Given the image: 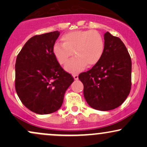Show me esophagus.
<instances>
[{
  "label": "esophagus",
  "instance_id": "1",
  "mask_svg": "<svg viewBox=\"0 0 147 147\" xmlns=\"http://www.w3.org/2000/svg\"><path fill=\"white\" fill-rule=\"evenodd\" d=\"M73 77H74V79H75V80H77V79H78V75H73Z\"/></svg>",
  "mask_w": 147,
  "mask_h": 147
}]
</instances>
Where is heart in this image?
<instances>
[{
    "mask_svg": "<svg viewBox=\"0 0 147 147\" xmlns=\"http://www.w3.org/2000/svg\"><path fill=\"white\" fill-rule=\"evenodd\" d=\"M62 43L57 42L52 52L57 61L66 63L70 57L76 55L65 65L68 72L75 73L99 62L104 54L105 44L102 34L95 30H75L61 36Z\"/></svg>",
    "mask_w": 147,
    "mask_h": 147,
    "instance_id": "heart-1",
    "label": "heart"
}]
</instances>
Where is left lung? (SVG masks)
I'll return each mask as SVG.
<instances>
[{
  "mask_svg": "<svg viewBox=\"0 0 147 147\" xmlns=\"http://www.w3.org/2000/svg\"><path fill=\"white\" fill-rule=\"evenodd\" d=\"M102 58L88 71L79 75L84 84V95L88 105L99 111L119 107L131 88V59L119 38L104 34Z\"/></svg>",
  "mask_w": 147,
  "mask_h": 147,
  "instance_id": "left-lung-1",
  "label": "left lung"
}]
</instances>
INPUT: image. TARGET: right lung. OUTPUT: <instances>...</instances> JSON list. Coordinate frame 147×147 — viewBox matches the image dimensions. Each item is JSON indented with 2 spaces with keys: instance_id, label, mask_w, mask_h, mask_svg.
<instances>
[{
  "instance_id": "add662e5",
  "label": "right lung",
  "mask_w": 147,
  "mask_h": 147,
  "mask_svg": "<svg viewBox=\"0 0 147 147\" xmlns=\"http://www.w3.org/2000/svg\"><path fill=\"white\" fill-rule=\"evenodd\" d=\"M58 31L30 38L16 57L15 88L25 107L35 113L50 114L60 109L64 94L74 82L52 52Z\"/></svg>"
}]
</instances>
